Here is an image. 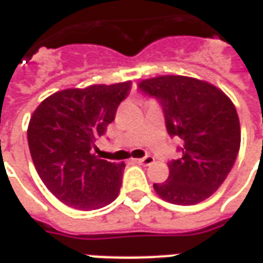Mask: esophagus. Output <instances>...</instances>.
<instances>
[{
    "mask_svg": "<svg viewBox=\"0 0 263 263\" xmlns=\"http://www.w3.org/2000/svg\"><path fill=\"white\" fill-rule=\"evenodd\" d=\"M135 162H137V163H139V165L149 166V165H152V163H154L155 158H154V156H151V155H148V156H145V158H141V159H135Z\"/></svg>",
    "mask_w": 263,
    "mask_h": 263,
    "instance_id": "1",
    "label": "esophagus"
}]
</instances>
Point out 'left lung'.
I'll use <instances>...</instances> for the list:
<instances>
[{"label":"left lung","mask_w":263,"mask_h":263,"mask_svg":"<svg viewBox=\"0 0 263 263\" xmlns=\"http://www.w3.org/2000/svg\"><path fill=\"white\" fill-rule=\"evenodd\" d=\"M139 90L158 100L167 134L182 141L180 156L169 162L167 180L155 183V192L177 205L209 198L230 175L241 145L231 100L213 84L184 76L148 79Z\"/></svg>","instance_id":"1"}]
</instances>
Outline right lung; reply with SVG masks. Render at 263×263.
I'll list each match as a JSON object with an SVG mask.
<instances>
[{"label":"right lung","mask_w":263,"mask_h":263,"mask_svg":"<svg viewBox=\"0 0 263 263\" xmlns=\"http://www.w3.org/2000/svg\"><path fill=\"white\" fill-rule=\"evenodd\" d=\"M131 81L54 92L28 126V145L39 177L69 207L97 210L120 193L124 163L100 159L97 141L115 120Z\"/></svg>","instance_id":"obj_1"}]
</instances>
